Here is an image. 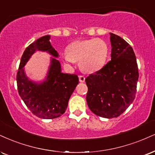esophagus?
I'll use <instances>...</instances> for the list:
<instances>
[{"label": "esophagus", "instance_id": "1", "mask_svg": "<svg viewBox=\"0 0 155 155\" xmlns=\"http://www.w3.org/2000/svg\"><path fill=\"white\" fill-rule=\"evenodd\" d=\"M79 81L80 82H84L85 81V77L84 76H79Z\"/></svg>", "mask_w": 155, "mask_h": 155}]
</instances>
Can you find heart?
Instances as JSON below:
<instances>
[{
	"label": "heart",
	"mask_w": 155,
	"mask_h": 155,
	"mask_svg": "<svg viewBox=\"0 0 155 155\" xmlns=\"http://www.w3.org/2000/svg\"><path fill=\"white\" fill-rule=\"evenodd\" d=\"M108 53L107 44L101 39L77 40L67 47L63 60L69 64L79 61L83 71L93 73L105 66Z\"/></svg>",
	"instance_id": "heart-1"
}]
</instances>
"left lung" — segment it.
Listing matches in <instances>:
<instances>
[{"instance_id":"obj_1","label":"left lung","mask_w":155,"mask_h":155,"mask_svg":"<svg viewBox=\"0 0 155 155\" xmlns=\"http://www.w3.org/2000/svg\"><path fill=\"white\" fill-rule=\"evenodd\" d=\"M110 42L111 61L85 79L89 108L105 118H117L129 107L135 99L139 79L133 48L113 33Z\"/></svg>"}]
</instances>
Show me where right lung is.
<instances>
[{"label":"right lung","instance_id":"right-lung-1","mask_svg":"<svg viewBox=\"0 0 155 155\" xmlns=\"http://www.w3.org/2000/svg\"><path fill=\"white\" fill-rule=\"evenodd\" d=\"M50 40V35L43 36L26 48L16 74L18 94L33 114L43 119H53L62 115L79 84L77 75L61 71V64L55 58H52L47 79L43 83L37 84L25 76L24 66L35 50L48 51L54 57H58L57 51L52 47Z\"/></svg>","mask_w":155,"mask_h":155}]
</instances>
